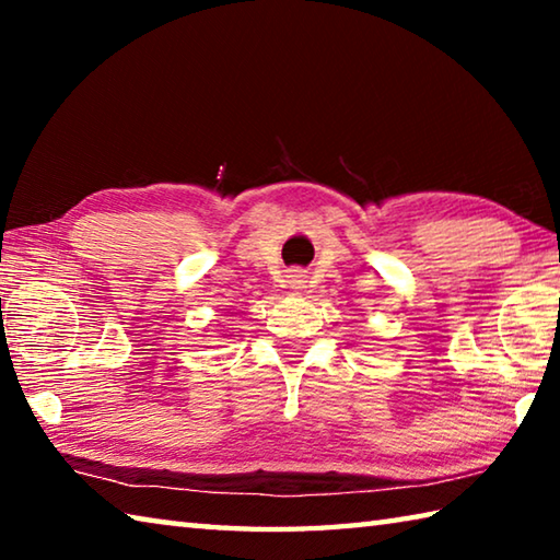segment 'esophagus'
I'll return each instance as SVG.
<instances>
[{"label":"esophagus","mask_w":560,"mask_h":560,"mask_svg":"<svg viewBox=\"0 0 560 560\" xmlns=\"http://www.w3.org/2000/svg\"><path fill=\"white\" fill-rule=\"evenodd\" d=\"M287 283H289L291 289H303V283H306V281H303V273H299V271H291L289 277H287Z\"/></svg>","instance_id":"34e87169"}]
</instances>
